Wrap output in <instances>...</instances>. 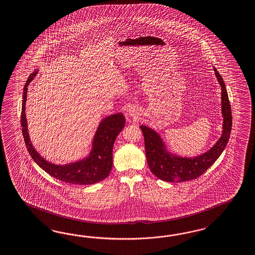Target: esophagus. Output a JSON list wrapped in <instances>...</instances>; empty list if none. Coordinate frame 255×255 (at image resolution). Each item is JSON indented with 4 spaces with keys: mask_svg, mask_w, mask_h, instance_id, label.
I'll use <instances>...</instances> for the list:
<instances>
[{
    "mask_svg": "<svg viewBox=\"0 0 255 255\" xmlns=\"http://www.w3.org/2000/svg\"><path fill=\"white\" fill-rule=\"evenodd\" d=\"M134 110H132V109H129V110H128V114H129V115H130V116H134Z\"/></svg>",
    "mask_w": 255,
    "mask_h": 255,
    "instance_id": "34e87169",
    "label": "esophagus"
}]
</instances>
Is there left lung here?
Wrapping results in <instances>:
<instances>
[{
  "label": "left lung",
  "mask_w": 255,
  "mask_h": 255,
  "mask_svg": "<svg viewBox=\"0 0 255 255\" xmlns=\"http://www.w3.org/2000/svg\"><path fill=\"white\" fill-rule=\"evenodd\" d=\"M216 78L222 88L223 134L218 141L202 155L186 158L170 154L165 150L162 138L158 133L146 126H140L145 143L147 163L151 173L166 182H182L202 176L225 150L232 128V114L229 95L222 77L214 67Z\"/></svg>",
  "instance_id": "1"
}]
</instances>
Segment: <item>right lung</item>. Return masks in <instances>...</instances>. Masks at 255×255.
Listing matches in <instances>:
<instances>
[{"label": "right lung", "instance_id": "1", "mask_svg": "<svg viewBox=\"0 0 255 255\" xmlns=\"http://www.w3.org/2000/svg\"><path fill=\"white\" fill-rule=\"evenodd\" d=\"M37 73L35 71L26 80L21 111L22 133L30 156L46 173L63 182L75 185H92L104 180L109 176L113 166V146L115 140L125 127L126 120L123 114L119 113L109 116L100 123L93 138L92 151L85 159L66 165L49 163L39 155L30 142L25 114L27 86Z\"/></svg>", "mask_w": 255, "mask_h": 255}]
</instances>
